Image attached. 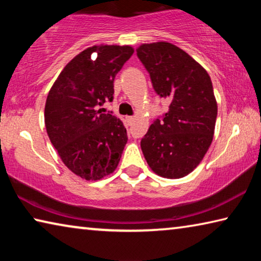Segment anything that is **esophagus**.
Returning <instances> with one entry per match:
<instances>
[{"label":"esophagus","mask_w":261,"mask_h":261,"mask_svg":"<svg viewBox=\"0 0 261 261\" xmlns=\"http://www.w3.org/2000/svg\"><path fill=\"white\" fill-rule=\"evenodd\" d=\"M126 122H127V124L131 125L132 123L135 122V117L134 116H126Z\"/></svg>","instance_id":"1"}]
</instances>
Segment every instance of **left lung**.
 <instances>
[{
  "instance_id": "obj_1",
  "label": "left lung",
  "mask_w": 261,
  "mask_h": 261,
  "mask_svg": "<svg viewBox=\"0 0 261 261\" xmlns=\"http://www.w3.org/2000/svg\"><path fill=\"white\" fill-rule=\"evenodd\" d=\"M137 55L156 93L170 100L169 112L141 139V151L156 175L184 177L201 162L213 140L218 102L211 77L188 53L170 42L143 43Z\"/></svg>"
}]
</instances>
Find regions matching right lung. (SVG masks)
Returning <instances> with one entry per match:
<instances>
[{
    "label": "right lung",
    "mask_w": 261,
    "mask_h": 261,
    "mask_svg": "<svg viewBox=\"0 0 261 261\" xmlns=\"http://www.w3.org/2000/svg\"><path fill=\"white\" fill-rule=\"evenodd\" d=\"M134 51L127 45L86 48L65 65L47 95L48 137L64 165L83 179L113 174L121 160L126 129L98 106L113 100L114 79Z\"/></svg>",
    "instance_id": "right-lung-1"
}]
</instances>
